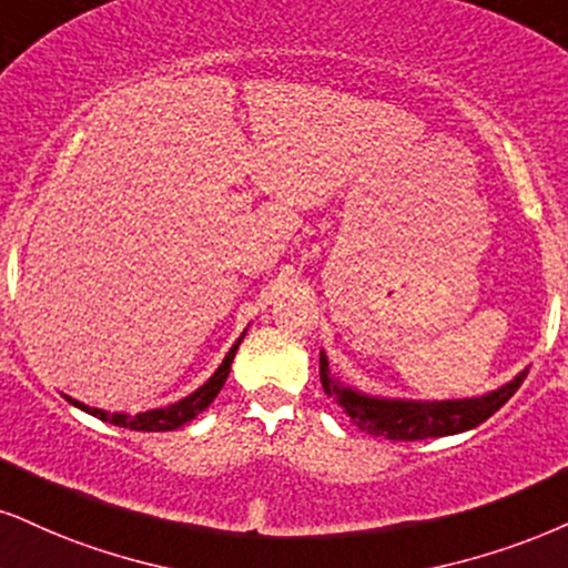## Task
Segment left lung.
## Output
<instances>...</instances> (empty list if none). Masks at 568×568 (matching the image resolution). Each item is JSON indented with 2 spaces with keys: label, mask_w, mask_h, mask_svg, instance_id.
Segmentation results:
<instances>
[{
  "label": "left lung",
  "mask_w": 568,
  "mask_h": 568,
  "mask_svg": "<svg viewBox=\"0 0 568 568\" xmlns=\"http://www.w3.org/2000/svg\"><path fill=\"white\" fill-rule=\"evenodd\" d=\"M318 366L324 392L345 408L347 416L353 418V424L361 432L374 434V437L395 439V443H416V439L447 437V434L474 429V426L487 422L495 410H500L529 374L524 368L519 376H514L503 387L479 397H464V400H403V397H376L353 387H345L328 371L324 349H321Z\"/></svg>",
  "instance_id": "1"
}]
</instances>
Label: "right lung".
Here are the masks:
<instances>
[{"instance_id": "right-lung-1", "label": "right lung", "mask_w": 568, "mask_h": 568, "mask_svg": "<svg viewBox=\"0 0 568 568\" xmlns=\"http://www.w3.org/2000/svg\"><path fill=\"white\" fill-rule=\"evenodd\" d=\"M244 334H247V328L242 332V337L231 345V349L226 353V358L219 368H215V374L210 376V379L202 384L192 392V395H186L184 400L173 403V405H165V408H155V410H144V413H136V416H129V413H110V410H102V408H89V405H83L79 400H73V397H68L70 405H75V408L87 410L89 416L94 418H102V422L108 424H115V426H123V429H134V432H173L179 429V426H184L186 422H192L194 416H200L202 410L207 408L210 403L215 400V395H219L223 384L229 379V371H231V363H234V355L236 349H240Z\"/></svg>"}]
</instances>
